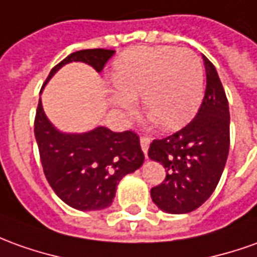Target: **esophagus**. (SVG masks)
Listing matches in <instances>:
<instances>
[{"instance_id":"1","label":"esophagus","mask_w":257,"mask_h":257,"mask_svg":"<svg viewBox=\"0 0 257 257\" xmlns=\"http://www.w3.org/2000/svg\"><path fill=\"white\" fill-rule=\"evenodd\" d=\"M140 143H141V148H143V151H144L147 157V152H148V147H150L151 140H150V137H147V136H141L140 137Z\"/></svg>"}]
</instances>
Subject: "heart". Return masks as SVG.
I'll return each instance as SVG.
<instances>
[{"label": "heart", "instance_id": "heart-1", "mask_svg": "<svg viewBox=\"0 0 257 257\" xmlns=\"http://www.w3.org/2000/svg\"><path fill=\"white\" fill-rule=\"evenodd\" d=\"M117 89L111 102L125 114L141 95L146 111L164 128L190 121L204 92L203 64L196 53L172 46H141L120 54L113 64Z\"/></svg>", "mask_w": 257, "mask_h": 257}]
</instances>
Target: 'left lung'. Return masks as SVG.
Instances as JSON below:
<instances>
[{
  "instance_id": "left-lung-1",
  "label": "left lung",
  "mask_w": 257,
  "mask_h": 257,
  "mask_svg": "<svg viewBox=\"0 0 257 257\" xmlns=\"http://www.w3.org/2000/svg\"><path fill=\"white\" fill-rule=\"evenodd\" d=\"M207 85L197 114L182 130L150 144L148 157L164 165L165 180L151 189L166 213L194 211L220 182L229 152V107L213 63L203 56Z\"/></svg>"
}]
</instances>
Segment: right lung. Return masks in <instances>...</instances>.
Here are the masks:
<instances>
[{
  "label": "right lung",
  "mask_w": 257,
  "mask_h": 257,
  "mask_svg": "<svg viewBox=\"0 0 257 257\" xmlns=\"http://www.w3.org/2000/svg\"><path fill=\"white\" fill-rule=\"evenodd\" d=\"M114 50H79L60 61L46 82L67 63L82 61L98 72ZM40 162L46 179L60 199L81 211L103 210L111 204L120 180L144 162L140 137L132 130L114 133L98 127L84 134H64L54 128L39 100L35 117Z\"/></svg>",
  "instance_id": "1"
}]
</instances>
